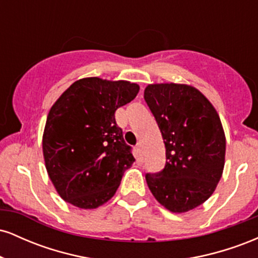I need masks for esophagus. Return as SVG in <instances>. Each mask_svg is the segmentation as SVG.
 Here are the masks:
<instances>
[{
  "mask_svg": "<svg viewBox=\"0 0 258 258\" xmlns=\"http://www.w3.org/2000/svg\"><path fill=\"white\" fill-rule=\"evenodd\" d=\"M137 153L139 154V156H141V158L143 156V149H142L141 144H138V146H137Z\"/></svg>",
  "mask_w": 258,
  "mask_h": 258,
  "instance_id": "34e87169",
  "label": "esophagus"
}]
</instances>
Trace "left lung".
Returning a JSON list of instances; mask_svg holds the SVG:
<instances>
[{
    "instance_id": "left-lung-1",
    "label": "left lung",
    "mask_w": 258,
    "mask_h": 258,
    "mask_svg": "<svg viewBox=\"0 0 258 258\" xmlns=\"http://www.w3.org/2000/svg\"><path fill=\"white\" fill-rule=\"evenodd\" d=\"M144 99L166 148L164 170L146 174L148 186L171 212L190 211L211 197L223 172L226 136L220 116L188 85H148Z\"/></svg>"
}]
</instances>
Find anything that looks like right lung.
Wrapping results in <instances>:
<instances>
[{"label":"right lung","mask_w":258,"mask_h":258,"mask_svg":"<svg viewBox=\"0 0 258 258\" xmlns=\"http://www.w3.org/2000/svg\"><path fill=\"white\" fill-rule=\"evenodd\" d=\"M137 84L86 78L75 81L53 104L44 126L47 172L58 194L80 209L110 200L135 161L115 111L133 100Z\"/></svg>","instance_id":"1"}]
</instances>
